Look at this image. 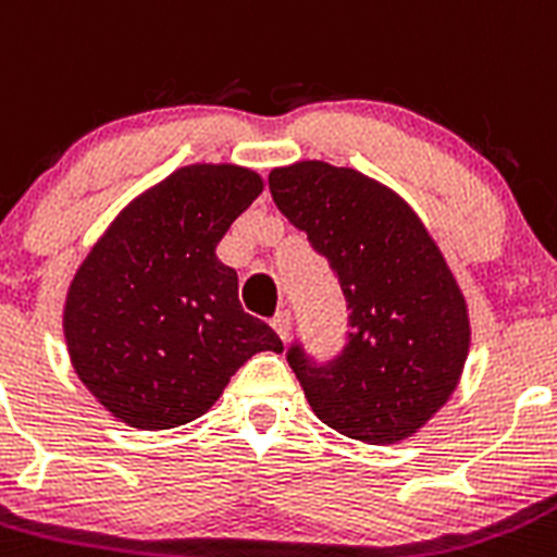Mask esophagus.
Segmentation results:
<instances>
[{
	"label": "esophagus",
	"instance_id": "34e87169",
	"mask_svg": "<svg viewBox=\"0 0 557 557\" xmlns=\"http://www.w3.org/2000/svg\"><path fill=\"white\" fill-rule=\"evenodd\" d=\"M272 326H274V332L283 337V341H288V335H290V313H288V310H280V313L272 319Z\"/></svg>",
	"mask_w": 557,
	"mask_h": 557
}]
</instances>
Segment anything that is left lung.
Returning <instances> with one entry per match:
<instances>
[{"instance_id":"1","label":"left lung","mask_w":557,"mask_h":557,"mask_svg":"<svg viewBox=\"0 0 557 557\" xmlns=\"http://www.w3.org/2000/svg\"><path fill=\"white\" fill-rule=\"evenodd\" d=\"M269 191L326 255L351 310L330 366L288 351L305 398L343 436L409 440L448 404L470 355V310L443 249L398 191L355 168L294 161L269 173Z\"/></svg>"}]
</instances>
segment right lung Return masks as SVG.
I'll list each match as a JSON object with an SVG mask.
<instances>
[{
  "label": "right lung",
  "mask_w": 557,
  "mask_h": 557,
  "mask_svg": "<svg viewBox=\"0 0 557 557\" xmlns=\"http://www.w3.org/2000/svg\"><path fill=\"white\" fill-rule=\"evenodd\" d=\"M263 178L197 161L139 191L109 222L67 285L62 308L76 376L112 418L175 429L220 401L258 351H283L267 321L244 313L238 274L216 258Z\"/></svg>",
  "instance_id": "obj_1"
}]
</instances>
